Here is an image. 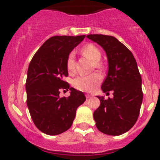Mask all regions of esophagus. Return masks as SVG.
<instances>
[{"label":"esophagus","mask_w":160,"mask_h":160,"mask_svg":"<svg viewBox=\"0 0 160 160\" xmlns=\"http://www.w3.org/2000/svg\"><path fill=\"white\" fill-rule=\"evenodd\" d=\"M86 98H87V99H88V98H92V95H91V94H87V95H86Z\"/></svg>","instance_id":"esophagus-1"}]
</instances>
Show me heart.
I'll return each mask as SVG.
<instances>
[{
  "label": "heart",
  "mask_w": 160,
  "mask_h": 160,
  "mask_svg": "<svg viewBox=\"0 0 160 160\" xmlns=\"http://www.w3.org/2000/svg\"><path fill=\"white\" fill-rule=\"evenodd\" d=\"M82 53L95 62L97 67L99 66L98 62L101 60L102 55L99 49L93 44H87L82 48ZM66 66L69 73H73L75 71V62H74V54L70 53L68 56ZM101 82V77L98 73H92L87 76H79L76 78L73 81V86L77 90L84 91V92H92L97 86Z\"/></svg>",
  "instance_id": "obj_1"
}]
</instances>
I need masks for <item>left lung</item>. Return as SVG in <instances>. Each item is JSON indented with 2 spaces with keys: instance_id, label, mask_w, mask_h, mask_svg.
<instances>
[{
  "instance_id": "obj_1",
  "label": "left lung",
  "mask_w": 160,
  "mask_h": 160,
  "mask_svg": "<svg viewBox=\"0 0 160 160\" xmlns=\"http://www.w3.org/2000/svg\"><path fill=\"white\" fill-rule=\"evenodd\" d=\"M87 38L98 44L108 61L107 76L101 89L114 98L105 100L97 96L99 107L94 112L96 127L109 135H120L129 131L138 119L142 102V78L132 53L113 36L90 34Z\"/></svg>"
}]
</instances>
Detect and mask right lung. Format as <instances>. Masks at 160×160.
<instances>
[{"mask_svg":"<svg viewBox=\"0 0 160 160\" xmlns=\"http://www.w3.org/2000/svg\"><path fill=\"white\" fill-rule=\"evenodd\" d=\"M84 38L85 35L52 37L29 63L25 83L27 106L35 126L46 135H57L67 131L78 107L86 101L82 91L64 81L68 76V56ZM68 88L71 95L60 98V90Z\"/></svg>","mask_w":160,"mask_h":160,"instance_id":"right-lung-1","label":"right lung"}]
</instances>
